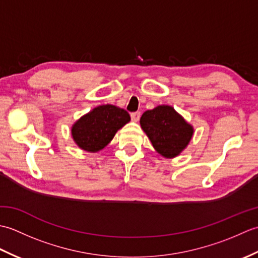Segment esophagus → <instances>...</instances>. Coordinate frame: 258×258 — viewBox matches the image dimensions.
Wrapping results in <instances>:
<instances>
[{
	"instance_id": "34e87169",
	"label": "esophagus",
	"mask_w": 258,
	"mask_h": 258,
	"mask_svg": "<svg viewBox=\"0 0 258 258\" xmlns=\"http://www.w3.org/2000/svg\"><path fill=\"white\" fill-rule=\"evenodd\" d=\"M140 117H141V113L140 112H135V113L131 114V118H132L133 122H138V120L140 119Z\"/></svg>"
}]
</instances>
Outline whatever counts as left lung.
Wrapping results in <instances>:
<instances>
[{
  "mask_svg": "<svg viewBox=\"0 0 258 258\" xmlns=\"http://www.w3.org/2000/svg\"><path fill=\"white\" fill-rule=\"evenodd\" d=\"M140 123L155 151L166 158L179 155L194 133L193 126L168 105H160L144 112Z\"/></svg>",
  "mask_w": 258,
  "mask_h": 258,
  "instance_id": "left-lung-1",
  "label": "left lung"
}]
</instances>
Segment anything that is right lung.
I'll use <instances>...</instances> for the list:
<instances>
[{"instance_id": "obj_1", "label": "right lung", "mask_w": 258, "mask_h": 258, "mask_svg": "<svg viewBox=\"0 0 258 258\" xmlns=\"http://www.w3.org/2000/svg\"><path fill=\"white\" fill-rule=\"evenodd\" d=\"M131 120L123 108L106 104L93 108L72 126V138L80 149L95 153L103 150L119 128Z\"/></svg>"}]
</instances>
